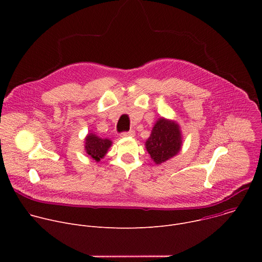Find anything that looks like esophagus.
<instances>
[{
  "label": "esophagus",
  "mask_w": 262,
  "mask_h": 262,
  "mask_svg": "<svg viewBox=\"0 0 262 262\" xmlns=\"http://www.w3.org/2000/svg\"><path fill=\"white\" fill-rule=\"evenodd\" d=\"M121 138H126V137H135V130H129V132H126V133H122L120 135Z\"/></svg>",
  "instance_id": "34e87169"
}]
</instances>
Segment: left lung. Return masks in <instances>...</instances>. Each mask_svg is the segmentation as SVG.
<instances>
[{
  "label": "left lung",
  "mask_w": 262,
  "mask_h": 262,
  "mask_svg": "<svg viewBox=\"0 0 262 262\" xmlns=\"http://www.w3.org/2000/svg\"><path fill=\"white\" fill-rule=\"evenodd\" d=\"M182 147V132L180 125L165 117L159 118L145 142V148L151 160L161 165L179 154Z\"/></svg>",
  "instance_id": "left-lung-1"
}]
</instances>
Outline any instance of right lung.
<instances>
[{
  "label": "right lung",
  "instance_id": "obj_1",
  "mask_svg": "<svg viewBox=\"0 0 262 262\" xmlns=\"http://www.w3.org/2000/svg\"><path fill=\"white\" fill-rule=\"evenodd\" d=\"M113 144L110 139H102L94 133H89L85 138V151L95 162L104 158L110 147Z\"/></svg>",
  "mask_w": 262,
  "mask_h": 262
}]
</instances>
